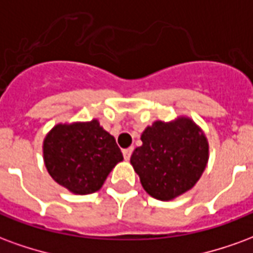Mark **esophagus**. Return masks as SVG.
<instances>
[{
  "label": "esophagus",
  "instance_id": "esophagus-1",
  "mask_svg": "<svg viewBox=\"0 0 253 253\" xmlns=\"http://www.w3.org/2000/svg\"><path fill=\"white\" fill-rule=\"evenodd\" d=\"M132 150H134V148H127L123 150V157H125V160H130V157H131V153Z\"/></svg>",
  "mask_w": 253,
  "mask_h": 253
}]
</instances>
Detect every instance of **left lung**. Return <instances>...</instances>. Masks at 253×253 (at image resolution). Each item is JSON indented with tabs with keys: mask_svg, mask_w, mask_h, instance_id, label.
<instances>
[{
	"mask_svg": "<svg viewBox=\"0 0 253 253\" xmlns=\"http://www.w3.org/2000/svg\"><path fill=\"white\" fill-rule=\"evenodd\" d=\"M141 141L130 163L143 190L159 201H172L190 191L206 169L207 138L187 116L156 121L143 130Z\"/></svg>",
	"mask_w": 253,
	"mask_h": 253,
	"instance_id": "obj_1",
	"label": "left lung"
}]
</instances>
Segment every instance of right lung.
Returning <instances> with one entry per match:
<instances>
[{
  "label": "right lung",
  "instance_id": "right-lung-1",
  "mask_svg": "<svg viewBox=\"0 0 253 253\" xmlns=\"http://www.w3.org/2000/svg\"><path fill=\"white\" fill-rule=\"evenodd\" d=\"M43 160L59 186L76 195H88L103 187L123 154L115 138L92 119L55 125L43 141Z\"/></svg>",
  "mask_w": 253,
  "mask_h": 253
}]
</instances>
